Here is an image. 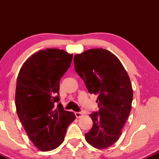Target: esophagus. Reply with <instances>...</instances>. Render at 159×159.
Segmentation results:
<instances>
[{
    "instance_id": "34e87169",
    "label": "esophagus",
    "mask_w": 159,
    "mask_h": 159,
    "mask_svg": "<svg viewBox=\"0 0 159 159\" xmlns=\"http://www.w3.org/2000/svg\"><path fill=\"white\" fill-rule=\"evenodd\" d=\"M75 116L77 118L81 117V116L84 115L83 113H81V112H75Z\"/></svg>"
}]
</instances>
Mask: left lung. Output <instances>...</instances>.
<instances>
[{"mask_svg":"<svg viewBox=\"0 0 159 159\" xmlns=\"http://www.w3.org/2000/svg\"><path fill=\"white\" fill-rule=\"evenodd\" d=\"M74 65L88 92L98 96L99 110L90 114L93 124L85 139L95 148L106 149L119 139L130 114V78L120 60L106 49L93 48L75 54Z\"/></svg>","mask_w":159,"mask_h":159,"instance_id":"1","label":"left lung"}]
</instances>
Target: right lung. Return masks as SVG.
I'll return each mask as SVG.
<instances>
[{
  "mask_svg": "<svg viewBox=\"0 0 159 159\" xmlns=\"http://www.w3.org/2000/svg\"><path fill=\"white\" fill-rule=\"evenodd\" d=\"M72 54L57 48L36 52L19 71L16 89L18 116L27 135L41 151L63 143L73 112L64 111L60 101V81L72 63Z\"/></svg>",
  "mask_w": 159,
  "mask_h": 159,
  "instance_id": "right-lung-1",
  "label": "right lung"
}]
</instances>
